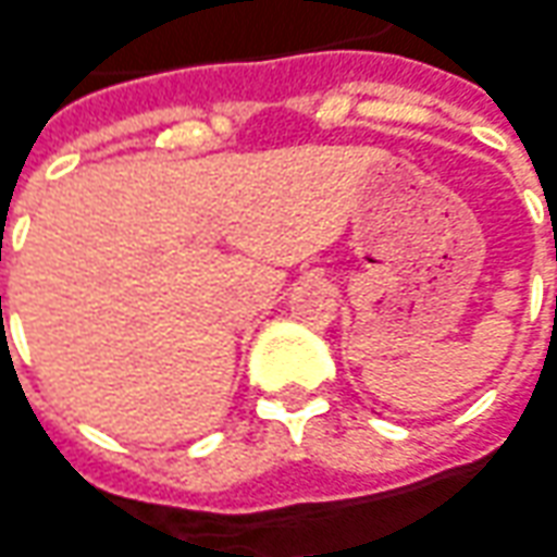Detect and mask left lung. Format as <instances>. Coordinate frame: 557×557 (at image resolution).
<instances>
[{"mask_svg": "<svg viewBox=\"0 0 557 557\" xmlns=\"http://www.w3.org/2000/svg\"><path fill=\"white\" fill-rule=\"evenodd\" d=\"M555 259H557V252H555Z\"/></svg>", "mask_w": 557, "mask_h": 557, "instance_id": "8db88e82", "label": "left lung"}]
</instances>
